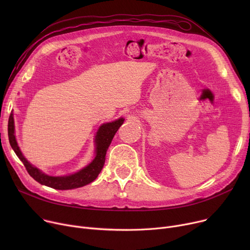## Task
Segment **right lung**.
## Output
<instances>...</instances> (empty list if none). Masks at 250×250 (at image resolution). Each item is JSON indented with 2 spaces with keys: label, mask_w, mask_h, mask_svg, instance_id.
I'll list each match as a JSON object with an SVG mask.
<instances>
[{
  "label": "right lung",
  "mask_w": 250,
  "mask_h": 250,
  "mask_svg": "<svg viewBox=\"0 0 250 250\" xmlns=\"http://www.w3.org/2000/svg\"><path fill=\"white\" fill-rule=\"evenodd\" d=\"M125 120L123 117L118 118V120L112 122L103 124L96 134L95 137V144H96V156L94 160L92 161L89 165L85 168L81 169L79 172L71 174L69 176H49L42 173L41 170L36 167L32 166L27 160L24 158L22 155L14 135V118L13 114H10L9 122H8V137L9 142L12 149L14 150L18 158L24 164L26 170L29 173V175L35 179L37 182L42 183L43 186L49 187L51 188L56 189H73L77 188L84 187L88 183L95 180L98 174L101 172L105 162V155L106 151L110 145V143L117 132V129L124 124Z\"/></svg>",
  "instance_id": "add662e5"
}]
</instances>
